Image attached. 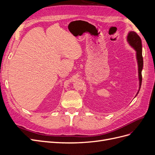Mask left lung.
Segmentation results:
<instances>
[{
	"label": "left lung",
	"instance_id": "obj_1",
	"mask_svg": "<svg viewBox=\"0 0 155 155\" xmlns=\"http://www.w3.org/2000/svg\"><path fill=\"white\" fill-rule=\"evenodd\" d=\"M127 41L129 45L132 47L136 51V58L138 64V79H139V88L136 94L135 97L138 95V94L140 90V87L142 85V71L143 69V57H142V41L140 37L138 35L137 33L130 31L128 33L127 37Z\"/></svg>",
	"mask_w": 155,
	"mask_h": 155
}]
</instances>
